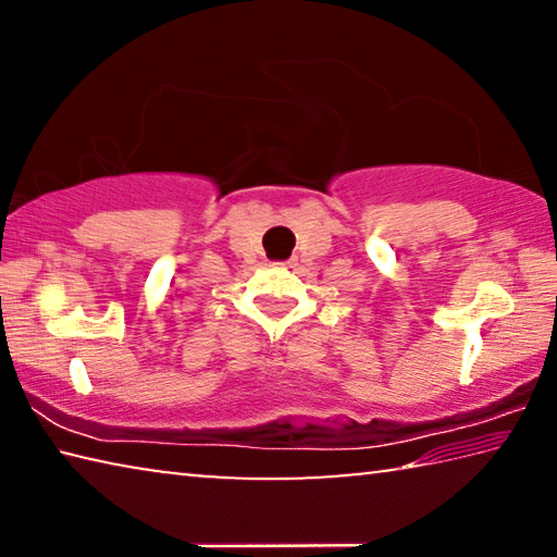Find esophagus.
Wrapping results in <instances>:
<instances>
[{
  "instance_id": "1",
  "label": "esophagus",
  "mask_w": 557,
  "mask_h": 557,
  "mask_svg": "<svg viewBox=\"0 0 557 557\" xmlns=\"http://www.w3.org/2000/svg\"><path fill=\"white\" fill-rule=\"evenodd\" d=\"M280 265H285V268H295V260H287V262H280Z\"/></svg>"
}]
</instances>
